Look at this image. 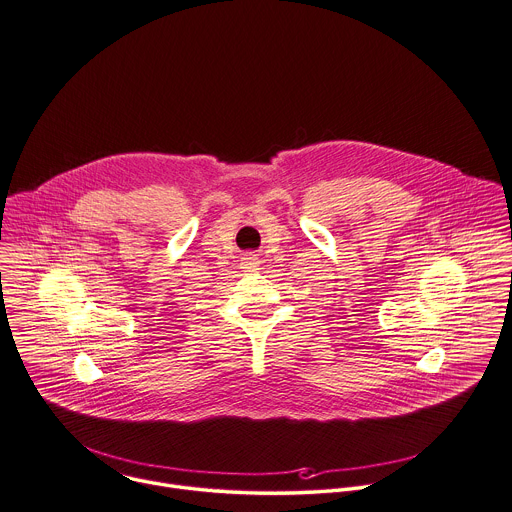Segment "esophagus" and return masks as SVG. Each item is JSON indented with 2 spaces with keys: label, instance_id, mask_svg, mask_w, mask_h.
<instances>
[{
  "label": "esophagus",
  "instance_id": "1",
  "mask_svg": "<svg viewBox=\"0 0 512 512\" xmlns=\"http://www.w3.org/2000/svg\"><path fill=\"white\" fill-rule=\"evenodd\" d=\"M259 265H261V261H259V257H257L255 253H245V255L241 257V269L247 271V273L257 271Z\"/></svg>",
  "mask_w": 512,
  "mask_h": 512
}]
</instances>
